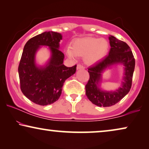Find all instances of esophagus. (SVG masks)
I'll list each match as a JSON object with an SVG mask.
<instances>
[{"label": "esophagus", "mask_w": 149, "mask_h": 149, "mask_svg": "<svg viewBox=\"0 0 149 149\" xmlns=\"http://www.w3.org/2000/svg\"><path fill=\"white\" fill-rule=\"evenodd\" d=\"M85 68V67L83 66L82 64H77V69H82V68Z\"/></svg>", "instance_id": "1"}]
</instances>
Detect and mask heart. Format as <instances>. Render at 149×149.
Segmentation results:
<instances>
[{
  "label": "heart",
  "instance_id": "heart-1",
  "mask_svg": "<svg viewBox=\"0 0 149 149\" xmlns=\"http://www.w3.org/2000/svg\"><path fill=\"white\" fill-rule=\"evenodd\" d=\"M108 49L109 43L107 40L87 37L75 40L72 49H67L66 54L71 58L85 56V62L87 64H93L104 58Z\"/></svg>",
  "mask_w": 149,
  "mask_h": 149
}]
</instances>
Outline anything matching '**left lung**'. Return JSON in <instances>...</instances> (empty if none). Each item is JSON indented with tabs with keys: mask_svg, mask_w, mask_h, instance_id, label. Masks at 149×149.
<instances>
[{
	"mask_svg": "<svg viewBox=\"0 0 149 149\" xmlns=\"http://www.w3.org/2000/svg\"><path fill=\"white\" fill-rule=\"evenodd\" d=\"M111 49L108 56L93 66L88 68L89 79L85 85V92L88 99L98 107H111L123 98L129 92L132 84V78L135 68V59L131 49L126 42L109 36ZM123 63L125 74L122 86L115 92H103L98 87L101 73L107 68L116 63Z\"/></svg>",
	"mask_w": 149,
	"mask_h": 149,
	"instance_id": "8db88e82",
	"label": "left lung"
}]
</instances>
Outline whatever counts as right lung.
<instances>
[{
	"label": "right lung",
	"mask_w": 149,
	"mask_h": 149,
	"mask_svg": "<svg viewBox=\"0 0 149 149\" xmlns=\"http://www.w3.org/2000/svg\"><path fill=\"white\" fill-rule=\"evenodd\" d=\"M62 38L58 32H45L30 38L24 46L18 66L20 89L36 104L46 106L58 100L65 81L76 72L77 65L67 67L63 64L64 54L59 50ZM42 45L49 46L52 54L45 68H38L34 62L36 51Z\"/></svg>",
	"instance_id": "1"
}]
</instances>
